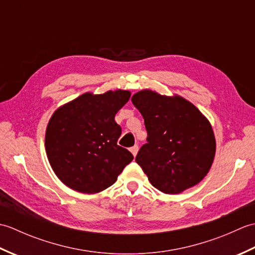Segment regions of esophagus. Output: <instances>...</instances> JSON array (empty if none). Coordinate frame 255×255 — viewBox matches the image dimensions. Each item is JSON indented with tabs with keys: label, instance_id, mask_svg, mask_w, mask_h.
<instances>
[{
	"label": "esophagus",
	"instance_id": "esophagus-1",
	"mask_svg": "<svg viewBox=\"0 0 255 255\" xmlns=\"http://www.w3.org/2000/svg\"><path fill=\"white\" fill-rule=\"evenodd\" d=\"M138 150H139L138 145H133V147H131V148H130V152L132 153V155H133V156H136V155H137V153H138Z\"/></svg>",
	"mask_w": 255,
	"mask_h": 255
}]
</instances>
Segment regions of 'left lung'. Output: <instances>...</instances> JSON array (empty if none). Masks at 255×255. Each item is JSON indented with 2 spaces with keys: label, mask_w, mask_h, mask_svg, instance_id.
I'll use <instances>...</instances> for the list:
<instances>
[{
  "label": "left lung",
  "mask_w": 255,
  "mask_h": 255,
  "mask_svg": "<svg viewBox=\"0 0 255 255\" xmlns=\"http://www.w3.org/2000/svg\"><path fill=\"white\" fill-rule=\"evenodd\" d=\"M144 119L147 143L136 162L150 183L165 194H178L207 174L216 152L213 128L192 103L143 90L131 97Z\"/></svg>",
  "instance_id": "1"
}]
</instances>
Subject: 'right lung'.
<instances>
[{"label":"right lung","instance_id":"add662e5","mask_svg":"<svg viewBox=\"0 0 255 255\" xmlns=\"http://www.w3.org/2000/svg\"><path fill=\"white\" fill-rule=\"evenodd\" d=\"M129 91L85 93L53 113L45 147L60 181L77 192L94 194L116 182L130 163V151L117 144L122 127L115 115L130 99Z\"/></svg>","mask_w":255,"mask_h":255}]
</instances>
